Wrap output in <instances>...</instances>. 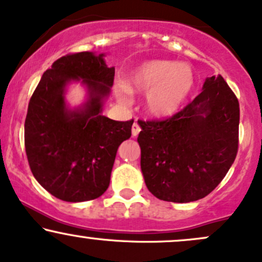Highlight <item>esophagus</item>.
Returning a JSON list of instances; mask_svg holds the SVG:
<instances>
[{"label":"esophagus","mask_w":262,"mask_h":262,"mask_svg":"<svg viewBox=\"0 0 262 262\" xmlns=\"http://www.w3.org/2000/svg\"><path fill=\"white\" fill-rule=\"evenodd\" d=\"M142 130V129H140V125H139V123L137 122H134V124H133V126H132V134H133V137H137L138 134H139V132Z\"/></svg>","instance_id":"1"}]
</instances>
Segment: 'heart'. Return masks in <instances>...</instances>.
<instances>
[{
    "label": "heart",
    "instance_id": "obj_1",
    "mask_svg": "<svg viewBox=\"0 0 262 262\" xmlns=\"http://www.w3.org/2000/svg\"><path fill=\"white\" fill-rule=\"evenodd\" d=\"M194 85V73L186 64L171 61H150L138 67L118 84L116 97L120 103L130 100L129 93L146 94L145 108L154 117H169L179 111Z\"/></svg>",
    "mask_w": 262,
    "mask_h": 262
}]
</instances>
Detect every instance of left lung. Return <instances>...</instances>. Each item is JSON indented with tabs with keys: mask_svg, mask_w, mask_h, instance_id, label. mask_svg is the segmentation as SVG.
Segmentation results:
<instances>
[{
	"mask_svg": "<svg viewBox=\"0 0 262 262\" xmlns=\"http://www.w3.org/2000/svg\"><path fill=\"white\" fill-rule=\"evenodd\" d=\"M238 120V100L221 76L206 79L199 96L173 117L138 120L148 190L171 203L210 194L236 158Z\"/></svg>",
	"mask_w": 262,
	"mask_h": 262,
	"instance_id": "left-lung-1",
	"label": "left lung"
}]
</instances>
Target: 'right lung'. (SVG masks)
Instances as JSON below:
<instances>
[{"label":"right lung","mask_w":262,"mask_h":262,"mask_svg":"<svg viewBox=\"0 0 262 262\" xmlns=\"http://www.w3.org/2000/svg\"><path fill=\"white\" fill-rule=\"evenodd\" d=\"M104 54L79 52L53 62L34 89L25 122V146L33 177L57 199L70 203L104 194L119 145L132 136L134 120L118 122L102 116L111 93L114 67ZM82 79L90 98L70 110L65 85Z\"/></svg>","instance_id":"add662e5"}]
</instances>
